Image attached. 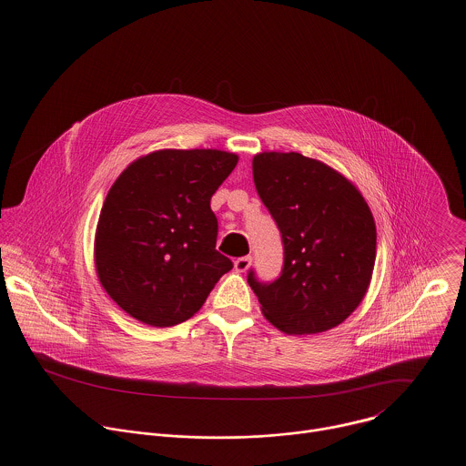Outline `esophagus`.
<instances>
[{
    "label": "esophagus",
    "instance_id": "1",
    "mask_svg": "<svg viewBox=\"0 0 466 466\" xmlns=\"http://www.w3.org/2000/svg\"><path fill=\"white\" fill-rule=\"evenodd\" d=\"M249 266H251V257H249V255L239 257V258L234 262V267H236L238 272H244Z\"/></svg>",
    "mask_w": 466,
    "mask_h": 466
}]
</instances>
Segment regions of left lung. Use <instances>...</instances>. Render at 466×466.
Masks as SVG:
<instances>
[{"label":"left lung","mask_w":466,"mask_h":466,"mask_svg":"<svg viewBox=\"0 0 466 466\" xmlns=\"http://www.w3.org/2000/svg\"><path fill=\"white\" fill-rule=\"evenodd\" d=\"M253 181L283 243V268L248 283L285 333L330 330L358 308L376 264V223L361 194L319 160L297 152L253 157Z\"/></svg>","instance_id":"1"}]
</instances>
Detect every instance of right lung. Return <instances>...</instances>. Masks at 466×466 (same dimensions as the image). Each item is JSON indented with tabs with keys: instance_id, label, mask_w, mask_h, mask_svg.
Here are the masks:
<instances>
[{
	"instance_id": "add662e5",
	"label": "right lung",
	"mask_w": 466,
	"mask_h": 466,
	"mask_svg": "<svg viewBox=\"0 0 466 466\" xmlns=\"http://www.w3.org/2000/svg\"><path fill=\"white\" fill-rule=\"evenodd\" d=\"M236 164L238 156L220 150H160L113 183L96 230V270L137 321H187L234 267L217 251L211 198Z\"/></svg>"
}]
</instances>
